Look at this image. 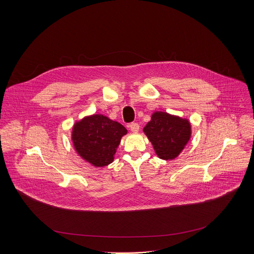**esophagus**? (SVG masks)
Returning a JSON list of instances; mask_svg holds the SVG:
<instances>
[{
	"instance_id": "obj_1",
	"label": "esophagus",
	"mask_w": 254,
	"mask_h": 254,
	"mask_svg": "<svg viewBox=\"0 0 254 254\" xmlns=\"http://www.w3.org/2000/svg\"><path fill=\"white\" fill-rule=\"evenodd\" d=\"M128 127H129V129H130L133 133H137V132L139 131V129H140V125H139L138 123H130Z\"/></svg>"
}]
</instances>
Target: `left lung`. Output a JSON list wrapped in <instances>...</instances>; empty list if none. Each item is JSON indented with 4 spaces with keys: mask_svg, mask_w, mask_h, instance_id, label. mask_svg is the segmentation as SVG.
<instances>
[{
    "mask_svg": "<svg viewBox=\"0 0 254 254\" xmlns=\"http://www.w3.org/2000/svg\"><path fill=\"white\" fill-rule=\"evenodd\" d=\"M146 137L161 159L177 157L190 137V124L187 119L166 112H154L144 128Z\"/></svg>",
    "mask_w": 254,
    "mask_h": 254,
    "instance_id": "8db88e82",
    "label": "left lung"
}]
</instances>
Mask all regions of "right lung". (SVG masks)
Wrapping results in <instances>:
<instances>
[{
	"label": "right lung",
	"mask_w": 254,
	"mask_h": 254,
	"mask_svg": "<svg viewBox=\"0 0 254 254\" xmlns=\"http://www.w3.org/2000/svg\"><path fill=\"white\" fill-rule=\"evenodd\" d=\"M127 130L107 116L95 114L75 123L72 141L79 155L96 167L113 161V155Z\"/></svg>",
	"instance_id": "right-lung-1"
}]
</instances>
